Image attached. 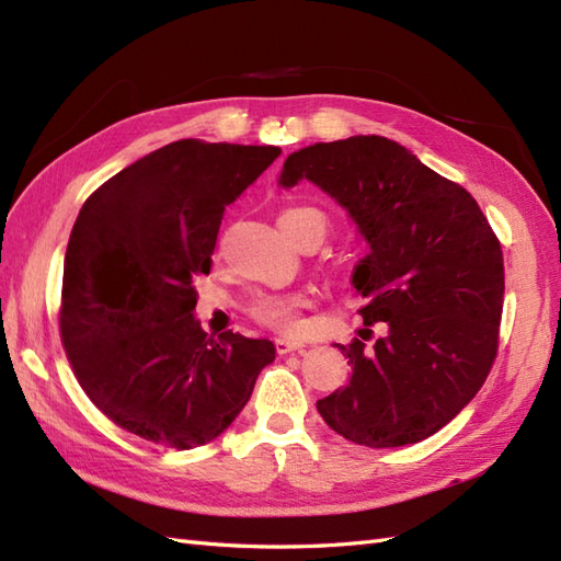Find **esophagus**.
Instances as JSON below:
<instances>
[{
	"instance_id": "obj_1",
	"label": "esophagus",
	"mask_w": 561,
	"mask_h": 561,
	"mask_svg": "<svg viewBox=\"0 0 561 561\" xmlns=\"http://www.w3.org/2000/svg\"><path fill=\"white\" fill-rule=\"evenodd\" d=\"M297 350H302V343H293V340H285V337L276 340V352L278 354H290V352H297Z\"/></svg>"
}]
</instances>
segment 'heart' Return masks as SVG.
Returning <instances> with one entry per match:
<instances>
[{
  "instance_id": "1",
  "label": "heart",
  "mask_w": 561,
  "mask_h": 561,
  "mask_svg": "<svg viewBox=\"0 0 561 561\" xmlns=\"http://www.w3.org/2000/svg\"><path fill=\"white\" fill-rule=\"evenodd\" d=\"M305 216H317L323 221V216L319 209L313 207H288L278 224H290L297 221V218ZM305 297L302 295H259L254 302L250 305V317L259 321L262 325L271 328V331L278 333H295L299 323H302V309H305Z\"/></svg>"
}]
</instances>
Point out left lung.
I'll return each instance as SVG.
<instances>
[{"label": "left lung", "instance_id": "left-lung-1", "mask_svg": "<svg viewBox=\"0 0 561 561\" xmlns=\"http://www.w3.org/2000/svg\"><path fill=\"white\" fill-rule=\"evenodd\" d=\"M317 183L371 244L352 273L374 347L337 345L350 383L317 402L343 438L366 447L426 440L481 390L497 357L502 244L478 202L380 135L319 142L283 163L280 183Z\"/></svg>", "mask_w": 561, "mask_h": 561}]
</instances>
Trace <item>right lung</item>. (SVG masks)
Wrapping results in <instances>:
<instances>
[{
  "label": "right lung",
  "instance_id": "add662e5",
  "mask_svg": "<svg viewBox=\"0 0 561 561\" xmlns=\"http://www.w3.org/2000/svg\"><path fill=\"white\" fill-rule=\"evenodd\" d=\"M278 157L178 140L85 199L64 259L61 343L80 388L123 431L171 449L209 443L276 359L268 340L207 335L193 309L226 207Z\"/></svg>",
  "mask_w": 561,
  "mask_h": 561
}]
</instances>
